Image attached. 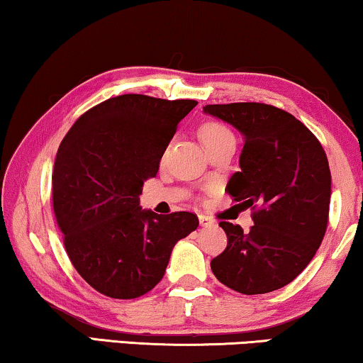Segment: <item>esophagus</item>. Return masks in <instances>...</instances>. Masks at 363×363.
I'll return each instance as SVG.
<instances>
[{"mask_svg":"<svg viewBox=\"0 0 363 363\" xmlns=\"http://www.w3.org/2000/svg\"><path fill=\"white\" fill-rule=\"evenodd\" d=\"M199 223H201L202 227H207V225H212L213 220H212L211 217H207V216H199Z\"/></svg>","mask_w":363,"mask_h":363,"instance_id":"obj_1","label":"esophagus"}]
</instances>
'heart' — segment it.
<instances>
[{
  "mask_svg": "<svg viewBox=\"0 0 363 363\" xmlns=\"http://www.w3.org/2000/svg\"><path fill=\"white\" fill-rule=\"evenodd\" d=\"M201 138H202V143L206 145V147H208V146L217 145V143H220L223 140H227V138H233V135H232V131L225 128L223 125L207 123L202 126Z\"/></svg>",
  "mask_w": 363,
  "mask_h": 363,
  "instance_id": "b5f03b06",
  "label": "heart"
}]
</instances>
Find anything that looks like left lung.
I'll return each mask as SVG.
<instances>
[{"instance_id":"obj_1","label":"left lung","mask_w":363,"mask_h":363,"mask_svg":"<svg viewBox=\"0 0 363 363\" xmlns=\"http://www.w3.org/2000/svg\"><path fill=\"white\" fill-rule=\"evenodd\" d=\"M203 113L243 136L240 171L227 189L247 208L258 207L250 232L220 222L228 243L211 268L238 293H272L293 281L323 242L330 202L328 156L313 133L277 106L207 105Z\"/></svg>"}]
</instances>
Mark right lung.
Masks as SVG:
<instances>
[{"instance_id": "add662e5", "label": "right lung", "mask_w": 363, "mask_h": 363, "mask_svg": "<svg viewBox=\"0 0 363 363\" xmlns=\"http://www.w3.org/2000/svg\"><path fill=\"white\" fill-rule=\"evenodd\" d=\"M196 100L120 95L75 121L54 162V212L70 262L99 293L146 294L164 277L172 248L199 227L191 212L157 216L140 206L179 121Z\"/></svg>"}]
</instances>
